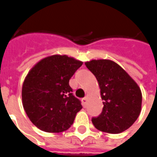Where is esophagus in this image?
I'll return each instance as SVG.
<instances>
[{
	"label": "esophagus",
	"mask_w": 157,
	"mask_h": 157,
	"mask_svg": "<svg viewBox=\"0 0 157 157\" xmlns=\"http://www.w3.org/2000/svg\"><path fill=\"white\" fill-rule=\"evenodd\" d=\"M86 100H87L86 97H84L83 99H81V102H82L83 106H86Z\"/></svg>",
	"instance_id": "34e87169"
}]
</instances>
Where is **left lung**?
<instances>
[{"label":"left lung","mask_w":157,"mask_h":157,"mask_svg":"<svg viewBox=\"0 0 157 157\" xmlns=\"http://www.w3.org/2000/svg\"><path fill=\"white\" fill-rule=\"evenodd\" d=\"M85 64L97 79L104 105L100 115L92 118L94 126L113 134L127 130L141 113L142 96L139 86L111 60H91Z\"/></svg>","instance_id":"1"}]
</instances>
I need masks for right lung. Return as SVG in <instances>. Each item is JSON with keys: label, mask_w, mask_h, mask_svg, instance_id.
I'll return each instance as SVG.
<instances>
[{"label": "right lung", "mask_w": 157, "mask_h": 157, "mask_svg": "<svg viewBox=\"0 0 157 157\" xmlns=\"http://www.w3.org/2000/svg\"><path fill=\"white\" fill-rule=\"evenodd\" d=\"M82 62L67 55L47 57L29 71L22 86V102L30 121L47 132H61L72 125L82 109L69 80Z\"/></svg>", "instance_id": "right-lung-1"}]
</instances>
